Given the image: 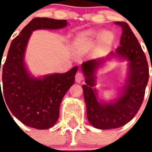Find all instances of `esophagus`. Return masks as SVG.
I'll return each mask as SVG.
<instances>
[{
	"instance_id": "esophagus-1",
	"label": "esophagus",
	"mask_w": 152,
	"mask_h": 152,
	"mask_svg": "<svg viewBox=\"0 0 152 152\" xmlns=\"http://www.w3.org/2000/svg\"><path fill=\"white\" fill-rule=\"evenodd\" d=\"M84 78V76H83V73L81 72H77L76 74V76H75V79H76V81L77 83H80L81 80Z\"/></svg>"
}]
</instances>
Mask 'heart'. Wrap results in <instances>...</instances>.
Masks as SVG:
<instances>
[{
  "label": "heart",
  "mask_w": 152,
  "mask_h": 152,
  "mask_svg": "<svg viewBox=\"0 0 152 152\" xmlns=\"http://www.w3.org/2000/svg\"><path fill=\"white\" fill-rule=\"evenodd\" d=\"M99 32L94 30H87L80 33L76 40V46L79 48H86L90 46L95 39L99 37ZM113 34L111 31H104L102 34V40L105 42H110L113 39Z\"/></svg>",
  "instance_id": "b5f03b06"
}]
</instances>
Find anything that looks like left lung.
<instances>
[{"label": "left lung", "mask_w": 152, "mask_h": 152, "mask_svg": "<svg viewBox=\"0 0 152 152\" xmlns=\"http://www.w3.org/2000/svg\"><path fill=\"white\" fill-rule=\"evenodd\" d=\"M115 23L122 28L121 45L115 52H111L107 58L89 60L81 65L86 76V84L83 85L82 89L87 108V117L94 127L100 129L120 128L135 116L143 102L145 89L149 79L147 58L134 32L124 22H115ZM113 56L129 61L127 82L119 98L114 102L100 103L93 88L95 86L94 73L106 60Z\"/></svg>", "instance_id": "1"}]
</instances>
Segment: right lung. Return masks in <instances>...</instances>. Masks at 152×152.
Segmentation results:
<instances>
[{"label":"right lung","instance_id":"add662e5","mask_svg":"<svg viewBox=\"0 0 152 152\" xmlns=\"http://www.w3.org/2000/svg\"><path fill=\"white\" fill-rule=\"evenodd\" d=\"M66 25V20L35 18L10 44L2 68L3 90L1 92L0 80V99H3L12 114L27 126L45 129L54 125L59 116L63 96L75 82L78 69L76 66L63 74L43 78L31 76L24 64L29 37L37 29H59Z\"/></svg>","mask_w":152,"mask_h":152}]
</instances>
